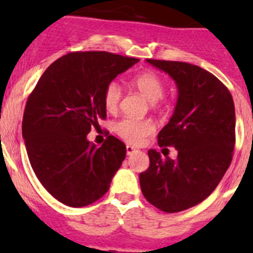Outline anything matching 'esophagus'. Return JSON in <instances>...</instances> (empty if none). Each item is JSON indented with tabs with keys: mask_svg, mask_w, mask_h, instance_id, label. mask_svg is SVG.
<instances>
[{
	"mask_svg": "<svg viewBox=\"0 0 253 253\" xmlns=\"http://www.w3.org/2000/svg\"><path fill=\"white\" fill-rule=\"evenodd\" d=\"M135 152H138L137 149L134 148V147H131V146H126V154H128V156H131V154L133 153H135Z\"/></svg>",
	"mask_w": 253,
	"mask_h": 253,
	"instance_id": "esophagus-1",
	"label": "esophagus"
}]
</instances>
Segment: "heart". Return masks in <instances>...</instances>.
Masks as SVG:
<instances>
[{"mask_svg": "<svg viewBox=\"0 0 253 253\" xmlns=\"http://www.w3.org/2000/svg\"><path fill=\"white\" fill-rule=\"evenodd\" d=\"M131 86L135 87L147 100L157 102L165 93V81L161 76L152 71H146L131 80ZM122 101V88L116 82H110L105 87L104 106L109 113H115ZM115 133L122 139L130 144H140L154 131V124L149 119H131L125 118L115 124Z\"/></svg>", "mask_w": 253, "mask_h": 253, "instance_id": "heart-1", "label": "heart"}]
</instances>
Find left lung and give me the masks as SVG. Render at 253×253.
I'll return each instance as SVG.
<instances>
[{
  "instance_id": "8db88e82",
  "label": "left lung",
  "mask_w": 253,
  "mask_h": 253,
  "mask_svg": "<svg viewBox=\"0 0 253 253\" xmlns=\"http://www.w3.org/2000/svg\"><path fill=\"white\" fill-rule=\"evenodd\" d=\"M169 73L178 91L175 111L158 133V146L175 147L171 160L149 149V167L139 175L144 198L157 209L177 213L213 193L233 157L236 113L232 95L218 78L199 66L147 59Z\"/></svg>"
}]
</instances>
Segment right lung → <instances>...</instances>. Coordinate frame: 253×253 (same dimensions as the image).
I'll return each mask as SVG.
<instances>
[{
    "label": "right lung",
    "mask_w": 253,
    "mask_h": 253,
    "mask_svg": "<svg viewBox=\"0 0 253 253\" xmlns=\"http://www.w3.org/2000/svg\"><path fill=\"white\" fill-rule=\"evenodd\" d=\"M139 59L107 51H73L45 69L26 101L22 137L40 184L58 202L82 208L107 193L126 154L109 135L101 147L87 140L106 118L105 87Z\"/></svg>",
    "instance_id": "add662e5"
}]
</instances>
